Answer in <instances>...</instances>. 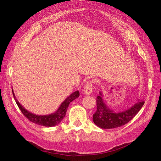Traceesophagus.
Masks as SVG:
<instances>
[{
    "instance_id": "1",
    "label": "esophagus",
    "mask_w": 161,
    "mask_h": 161,
    "mask_svg": "<svg viewBox=\"0 0 161 161\" xmlns=\"http://www.w3.org/2000/svg\"><path fill=\"white\" fill-rule=\"evenodd\" d=\"M92 82L88 81L86 82L84 88V93L86 95H90L92 91Z\"/></svg>"
}]
</instances>
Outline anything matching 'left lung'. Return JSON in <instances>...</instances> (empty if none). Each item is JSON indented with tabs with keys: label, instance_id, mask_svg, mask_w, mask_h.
<instances>
[{
	"label": "left lung",
	"instance_id": "1",
	"mask_svg": "<svg viewBox=\"0 0 161 161\" xmlns=\"http://www.w3.org/2000/svg\"><path fill=\"white\" fill-rule=\"evenodd\" d=\"M144 101H138L128 109L114 112L108 108L104 102L103 94L100 91L97 97V111L92 115V121L103 129H112L124 125L133 119L142 108Z\"/></svg>",
	"mask_w": 161,
	"mask_h": 161
}]
</instances>
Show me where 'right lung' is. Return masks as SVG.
<instances>
[{"instance_id": "add662e5", "label": "right lung", "mask_w": 161, "mask_h": 161, "mask_svg": "<svg viewBox=\"0 0 161 161\" xmlns=\"http://www.w3.org/2000/svg\"><path fill=\"white\" fill-rule=\"evenodd\" d=\"M13 91V89H12ZM13 95L14 97V99L15 100L16 103L19 107V108L21 111L22 114L25 115L26 118L33 123H35L36 124L46 126V127H52V126H55L60 124L61 121L64 119L66 115V113L69 105L70 102L74 101L76 98L79 97V91H76L67 97V98L62 102L59 108L57 109L56 112L53 114H51L50 115H38L33 114L31 112L28 111L25 109L19 103L18 100L16 99L15 96H14V92L13 91Z\"/></svg>"}]
</instances>
